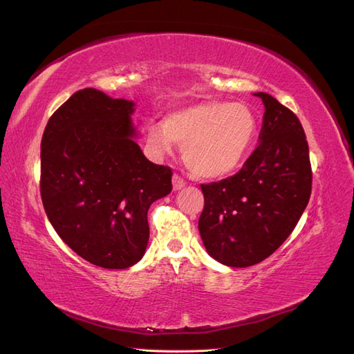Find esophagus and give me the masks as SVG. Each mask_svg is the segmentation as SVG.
<instances>
[{"label":"esophagus","instance_id":"1","mask_svg":"<svg viewBox=\"0 0 354 354\" xmlns=\"http://www.w3.org/2000/svg\"><path fill=\"white\" fill-rule=\"evenodd\" d=\"M171 183H173V189L175 190H181L183 187H185V179L181 175H176V173L173 175Z\"/></svg>","mask_w":354,"mask_h":354}]
</instances>
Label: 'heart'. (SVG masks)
I'll list each match as a JSON object with an SVG mask.
<instances>
[{"label":"heart","instance_id":"obj_1","mask_svg":"<svg viewBox=\"0 0 354 354\" xmlns=\"http://www.w3.org/2000/svg\"><path fill=\"white\" fill-rule=\"evenodd\" d=\"M257 135L254 112L242 103L202 102L176 111L164 124L149 129V140L161 150L184 146V160L196 176L216 179L243 162Z\"/></svg>","mask_w":354,"mask_h":354}]
</instances>
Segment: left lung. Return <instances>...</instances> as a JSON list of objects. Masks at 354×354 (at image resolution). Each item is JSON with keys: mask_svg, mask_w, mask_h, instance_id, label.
<instances>
[{"mask_svg": "<svg viewBox=\"0 0 354 354\" xmlns=\"http://www.w3.org/2000/svg\"><path fill=\"white\" fill-rule=\"evenodd\" d=\"M265 104L260 142L236 175L201 184L199 232L207 252L232 268L257 265L286 239L309 204L312 165L298 117L272 95Z\"/></svg>", "mask_w": 354, "mask_h": 354, "instance_id": "obj_1", "label": "left lung"}]
</instances>
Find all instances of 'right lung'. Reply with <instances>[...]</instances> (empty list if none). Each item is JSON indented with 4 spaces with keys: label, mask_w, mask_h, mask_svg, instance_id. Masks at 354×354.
<instances>
[{
    "label": "right lung",
    "mask_w": 354,
    "mask_h": 354,
    "mask_svg": "<svg viewBox=\"0 0 354 354\" xmlns=\"http://www.w3.org/2000/svg\"><path fill=\"white\" fill-rule=\"evenodd\" d=\"M133 102L94 88L74 93L41 141V198L48 221L82 259L104 269L135 265L149 242L147 212L171 192V169L133 141Z\"/></svg>",
    "instance_id": "obj_1"
}]
</instances>
